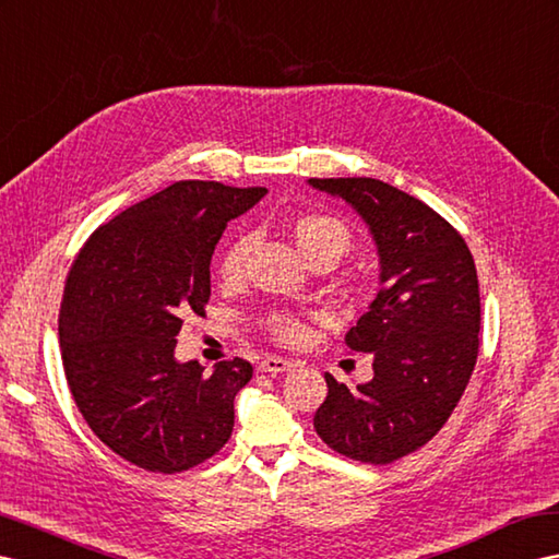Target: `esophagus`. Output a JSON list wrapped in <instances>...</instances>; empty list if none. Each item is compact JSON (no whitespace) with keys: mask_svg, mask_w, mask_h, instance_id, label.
<instances>
[{"mask_svg":"<svg viewBox=\"0 0 559 559\" xmlns=\"http://www.w3.org/2000/svg\"><path fill=\"white\" fill-rule=\"evenodd\" d=\"M257 368H260V373L276 376V373H285V370H290L293 361L281 359V356H264V359L257 364Z\"/></svg>","mask_w":559,"mask_h":559,"instance_id":"1","label":"esophagus"}]
</instances>
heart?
<instances>
[{
  "label": "heart",
  "instance_id": "heart-1",
  "mask_svg": "<svg viewBox=\"0 0 559 559\" xmlns=\"http://www.w3.org/2000/svg\"><path fill=\"white\" fill-rule=\"evenodd\" d=\"M290 231L299 252L305 254V260L309 264L328 262L335 266L340 262V257L347 254L352 248V228L345 219L335 217V214L305 212L293 219ZM250 248H252L250 236H238L228 242L226 250L219 257V276L226 283H236L242 278ZM266 328L271 335L283 342H299L307 335L305 323L299 321L295 313H288V311L269 313Z\"/></svg>",
  "mask_w": 559,
  "mask_h": 559
}]
</instances>
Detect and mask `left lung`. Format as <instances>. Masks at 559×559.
Here are the masks:
<instances>
[{"label": "left lung", "instance_id": "left-lung-1", "mask_svg": "<svg viewBox=\"0 0 559 559\" xmlns=\"http://www.w3.org/2000/svg\"><path fill=\"white\" fill-rule=\"evenodd\" d=\"M309 186L345 200L380 257V293L345 335L352 352L373 356V380L349 388L325 373L313 427L352 461L388 465L439 432L475 370V260L447 219L396 186L366 177Z\"/></svg>", "mask_w": 559, "mask_h": 559}]
</instances>
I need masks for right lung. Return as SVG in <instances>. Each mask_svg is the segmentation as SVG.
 <instances>
[{
	"label": "right lung",
	"mask_w": 559,
	"mask_h": 559,
	"mask_svg": "<svg viewBox=\"0 0 559 559\" xmlns=\"http://www.w3.org/2000/svg\"><path fill=\"white\" fill-rule=\"evenodd\" d=\"M266 189L177 181L98 226L70 269L59 313L68 388L110 451L148 472L189 469L231 437L246 359L205 376L177 361L181 317L203 313L226 224Z\"/></svg>",
	"instance_id": "add662e5"
}]
</instances>
